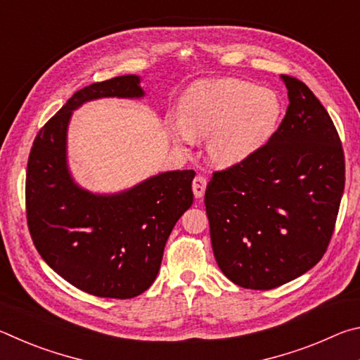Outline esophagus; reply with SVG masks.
<instances>
[{
	"instance_id": "34e87169",
	"label": "esophagus",
	"mask_w": 360,
	"mask_h": 360,
	"mask_svg": "<svg viewBox=\"0 0 360 360\" xmlns=\"http://www.w3.org/2000/svg\"><path fill=\"white\" fill-rule=\"evenodd\" d=\"M192 188H193L195 198H202L205 195V188H206V178H203V176H197V178L193 179Z\"/></svg>"
}]
</instances>
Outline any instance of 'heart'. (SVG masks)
I'll use <instances>...</instances> for the list:
<instances>
[{"label":"heart","instance_id":"obj_1","mask_svg":"<svg viewBox=\"0 0 360 360\" xmlns=\"http://www.w3.org/2000/svg\"><path fill=\"white\" fill-rule=\"evenodd\" d=\"M284 115L275 90L222 79L195 85L182 96L179 119L168 122V133L181 148L208 138V155L217 165L246 162L271 141Z\"/></svg>","mask_w":360,"mask_h":360}]
</instances>
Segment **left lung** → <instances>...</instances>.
<instances>
[{
    "instance_id": "left-lung-1",
    "label": "left lung",
    "mask_w": 360,
    "mask_h": 360,
    "mask_svg": "<svg viewBox=\"0 0 360 360\" xmlns=\"http://www.w3.org/2000/svg\"><path fill=\"white\" fill-rule=\"evenodd\" d=\"M281 79L289 106L276 135L246 162L216 172L205 192L217 265L245 289H275L311 270L345 191L330 115L302 81Z\"/></svg>"
}]
</instances>
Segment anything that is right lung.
Instances as JSON below:
<instances>
[{
	"label": "right lung",
	"mask_w": 360,
	"mask_h": 360,
	"mask_svg": "<svg viewBox=\"0 0 360 360\" xmlns=\"http://www.w3.org/2000/svg\"><path fill=\"white\" fill-rule=\"evenodd\" d=\"M141 77L87 85L36 136L27 167V221L36 249L65 281L87 294L133 298L150 288L163 249L193 203V169L163 172L117 193L82 188L68 167L72 111L98 98H143Z\"/></svg>",
	"instance_id": "obj_1"
}]
</instances>
